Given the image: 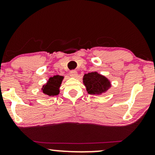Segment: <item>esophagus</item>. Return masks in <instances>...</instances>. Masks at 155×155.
I'll list each match as a JSON object with an SVG mask.
<instances>
[{
	"instance_id": "obj_1",
	"label": "esophagus",
	"mask_w": 155,
	"mask_h": 155,
	"mask_svg": "<svg viewBox=\"0 0 155 155\" xmlns=\"http://www.w3.org/2000/svg\"><path fill=\"white\" fill-rule=\"evenodd\" d=\"M70 75L73 78H76L78 76L77 71H75V70H73V71H71V72H70Z\"/></svg>"
}]
</instances>
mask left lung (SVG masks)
I'll return each instance as SVG.
<instances>
[{
    "label": "left lung",
    "instance_id": "8db88e82",
    "mask_svg": "<svg viewBox=\"0 0 155 155\" xmlns=\"http://www.w3.org/2000/svg\"><path fill=\"white\" fill-rule=\"evenodd\" d=\"M83 83L90 94H101L111 87L109 80L97 72L85 74Z\"/></svg>",
    "mask_w": 155,
    "mask_h": 155
}]
</instances>
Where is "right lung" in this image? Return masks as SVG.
<instances>
[{"instance_id": "1", "label": "right lung", "mask_w": 155, "mask_h": 155, "mask_svg": "<svg viewBox=\"0 0 155 155\" xmlns=\"http://www.w3.org/2000/svg\"><path fill=\"white\" fill-rule=\"evenodd\" d=\"M63 79V76L55 75L50 78L47 83L43 86L42 91L46 95L49 97H54L59 94V87Z\"/></svg>"}]
</instances>
